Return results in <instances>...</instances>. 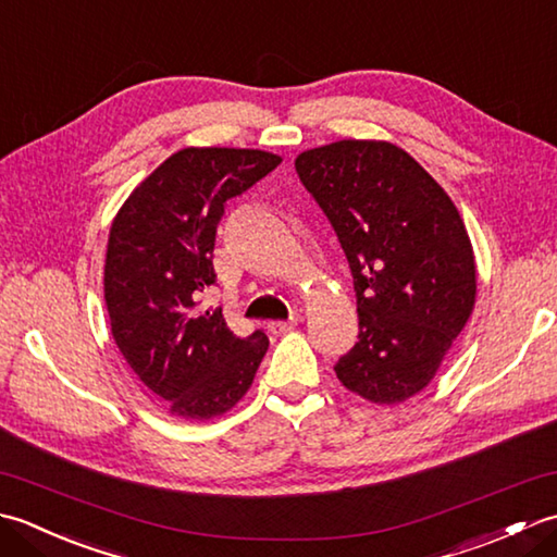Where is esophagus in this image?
Returning <instances> with one entry per match:
<instances>
[{"label":"esophagus","mask_w":557,"mask_h":557,"mask_svg":"<svg viewBox=\"0 0 557 557\" xmlns=\"http://www.w3.org/2000/svg\"><path fill=\"white\" fill-rule=\"evenodd\" d=\"M297 327V321H270L268 323V330L272 335H285L289 333V330Z\"/></svg>","instance_id":"obj_1"}]
</instances>
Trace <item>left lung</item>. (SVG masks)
<instances>
[{
    "label": "left lung",
    "mask_w": 557,
    "mask_h": 557,
    "mask_svg": "<svg viewBox=\"0 0 557 557\" xmlns=\"http://www.w3.org/2000/svg\"><path fill=\"white\" fill-rule=\"evenodd\" d=\"M299 180L349 260L359 342L335 366L373 405L429 385L476 301V260L453 198L389 140L345 138L304 150Z\"/></svg>",
    "instance_id": "8db88e82"
}]
</instances>
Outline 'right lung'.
Wrapping results in <instances>:
<instances>
[{"instance_id":"1","label":"right lung","mask_w":557,"mask_h":557,"mask_svg":"<svg viewBox=\"0 0 557 557\" xmlns=\"http://www.w3.org/2000/svg\"><path fill=\"white\" fill-rule=\"evenodd\" d=\"M253 148H182L140 182L110 227L104 304L122 357L176 419L210 421L251 387L265 333L236 337L222 309L200 311L215 285L212 248L230 198L277 168Z\"/></svg>"}]
</instances>
